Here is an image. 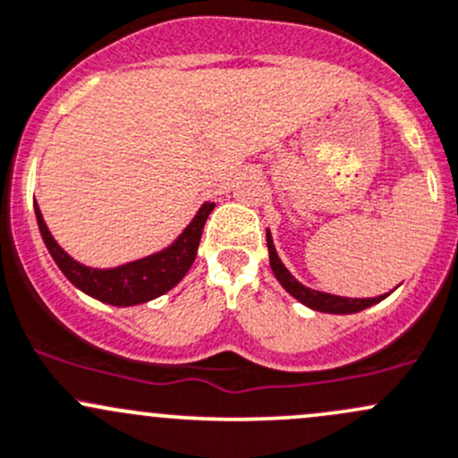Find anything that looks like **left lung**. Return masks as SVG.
<instances>
[{
  "instance_id": "8db88e82",
  "label": "left lung",
  "mask_w": 458,
  "mask_h": 458,
  "mask_svg": "<svg viewBox=\"0 0 458 458\" xmlns=\"http://www.w3.org/2000/svg\"><path fill=\"white\" fill-rule=\"evenodd\" d=\"M267 252H269V266H272V272L274 276H276V281L281 283V285L285 287V292L292 293L298 302H302V305L310 307V310L314 311H322V314H358V311L367 310L370 305H377L379 301H384V298L388 296V293H384V296H377V298H344V296H334V293H325V292L311 290V287H305L302 283H298L296 278L292 276L290 269L283 266V261L276 254V248H274L269 230H267Z\"/></svg>"
}]
</instances>
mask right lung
<instances>
[{
  "label": "right lung",
  "instance_id": "obj_1",
  "mask_svg": "<svg viewBox=\"0 0 458 458\" xmlns=\"http://www.w3.org/2000/svg\"><path fill=\"white\" fill-rule=\"evenodd\" d=\"M215 204L206 201L201 208L197 210L191 224L186 225L171 245H166L160 252H153L148 257L136 259V261L123 263L118 267H89L72 259L70 254L56 243L52 233L47 230L46 221H43L41 210H38L35 201V215L38 224V233H41L43 243H46L47 252L55 259L61 272L65 274L67 281L88 296L96 298L100 302L115 307H133L142 305V302L153 301V298L162 296L168 290L177 285L182 278L186 276L192 261L197 257V248H199L201 230H204L206 219L213 213Z\"/></svg>",
  "mask_w": 458,
  "mask_h": 458
}]
</instances>
